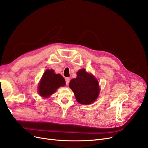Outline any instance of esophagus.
<instances>
[{
	"label": "esophagus",
	"mask_w": 148,
	"mask_h": 148,
	"mask_svg": "<svg viewBox=\"0 0 148 148\" xmlns=\"http://www.w3.org/2000/svg\"><path fill=\"white\" fill-rule=\"evenodd\" d=\"M69 80H70L69 78H66V79H65V82H66V85H68L69 84Z\"/></svg>",
	"instance_id": "1"
}]
</instances>
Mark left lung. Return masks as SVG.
<instances>
[{"label": "left lung", "mask_w": 148, "mask_h": 148, "mask_svg": "<svg viewBox=\"0 0 148 148\" xmlns=\"http://www.w3.org/2000/svg\"><path fill=\"white\" fill-rule=\"evenodd\" d=\"M69 86L74 92L77 101L83 105L92 103L97 99L100 92L97 80L92 74L88 73L85 69L77 73V77L70 81Z\"/></svg>", "instance_id": "left-lung-1"}]
</instances>
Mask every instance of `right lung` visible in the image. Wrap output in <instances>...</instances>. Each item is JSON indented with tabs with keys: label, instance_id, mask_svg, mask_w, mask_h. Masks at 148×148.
I'll return each mask as SVG.
<instances>
[{
	"label": "right lung",
	"instance_id": "obj_1",
	"mask_svg": "<svg viewBox=\"0 0 148 148\" xmlns=\"http://www.w3.org/2000/svg\"><path fill=\"white\" fill-rule=\"evenodd\" d=\"M65 85V80L59 74H55L53 69H47L42 75L38 87L41 97L48 98L60 86Z\"/></svg>",
	"mask_w": 148,
	"mask_h": 148
}]
</instances>
